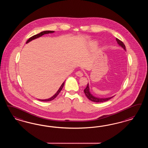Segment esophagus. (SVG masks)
Here are the masks:
<instances>
[{
    "label": "esophagus",
    "mask_w": 148,
    "mask_h": 148,
    "mask_svg": "<svg viewBox=\"0 0 148 148\" xmlns=\"http://www.w3.org/2000/svg\"><path fill=\"white\" fill-rule=\"evenodd\" d=\"M75 74H76L77 76H79V77H82V76L84 75L83 73L82 72H80V71H78V72H76Z\"/></svg>",
    "instance_id": "1"
}]
</instances>
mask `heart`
I'll use <instances>...</instances> for the list:
<instances>
[{
    "label": "heart",
    "instance_id": "heart-1",
    "mask_svg": "<svg viewBox=\"0 0 148 148\" xmlns=\"http://www.w3.org/2000/svg\"><path fill=\"white\" fill-rule=\"evenodd\" d=\"M93 45H97V43L96 42H94L93 43Z\"/></svg>",
    "mask_w": 148,
    "mask_h": 148
}]
</instances>
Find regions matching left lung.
<instances>
[{
    "mask_svg": "<svg viewBox=\"0 0 148 148\" xmlns=\"http://www.w3.org/2000/svg\"><path fill=\"white\" fill-rule=\"evenodd\" d=\"M116 42L120 46H121V47L124 49L126 50L125 46L124 44L123 43V42H121V40H119V39L116 38ZM84 93L85 94L86 96L87 97V98L90 100L92 101L93 102H95V103H102V102H105L106 101L108 100H110V99L113 98L114 96H113L112 97H108V98H97L96 97H94L92 94L90 93V86H89V84H87V87H86L85 89L84 90Z\"/></svg>",
    "mask_w": 148,
    "mask_h": 148,
    "instance_id": "8db88e82",
    "label": "left lung"
}]
</instances>
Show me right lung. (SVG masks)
<instances>
[{
	"instance_id": "right-lung-1",
	"label": "right lung",
	"mask_w": 148,
	"mask_h": 148,
	"mask_svg": "<svg viewBox=\"0 0 148 148\" xmlns=\"http://www.w3.org/2000/svg\"><path fill=\"white\" fill-rule=\"evenodd\" d=\"M54 32H55L54 31H44V32H41L40 34H38L35 35H34V36H32V37L29 38V40H27L26 43H29V42L32 41V40H35V39H36V38H38V37H40L41 36L44 35L45 34H51V33H53ZM64 82H65V81H64V82H63L62 84L60 86V87L59 88V89H58V90L57 91V92H56L55 94H54L53 97H51L50 98L47 99H38V100H40V101H49L53 100V99L55 98L58 95L59 93L61 91V90H62L63 86H64Z\"/></svg>"
}]
</instances>
